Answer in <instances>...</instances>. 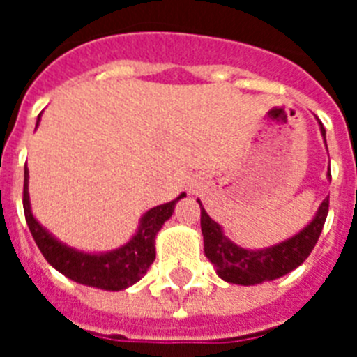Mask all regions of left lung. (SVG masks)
<instances>
[{"label":"left lung","instance_id":"8db88e82","mask_svg":"<svg viewBox=\"0 0 357 357\" xmlns=\"http://www.w3.org/2000/svg\"><path fill=\"white\" fill-rule=\"evenodd\" d=\"M320 130L321 135L326 137V128L321 123ZM327 213H329V198L321 202L313 222L305 229H302L298 234L293 236L291 239H286L275 247L264 248V250H247V248L238 247L230 239H227L222 232V227L214 220H211V216L200 204L204 252H206L207 259L216 268L218 275L232 284L250 286L279 279L295 270L296 266H301L313 252L321 234V229H324V223H326Z\"/></svg>","mask_w":357,"mask_h":357}]
</instances>
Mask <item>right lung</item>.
<instances>
[{"mask_svg":"<svg viewBox=\"0 0 357 357\" xmlns=\"http://www.w3.org/2000/svg\"><path fill=\"white\" fill-rule=\"evenodd\" d=\"M184 197L185 195L182 193L173 202L148 211L141 220L139 230L125 247L109 252V254H84V252H77L75 248H69L56 241L33 218L30 211V200H28V169L24 168V218H26L28 229L36 239L44 259L75 282L109 289V291H119V289L128 288L146 273L150 264L155 259L157 232L173 214L176 202Z\"/></svg>","mask_w":357,"mask_h":357,"instance_id":"add662e5","label":"right lung"}]
</instances>
